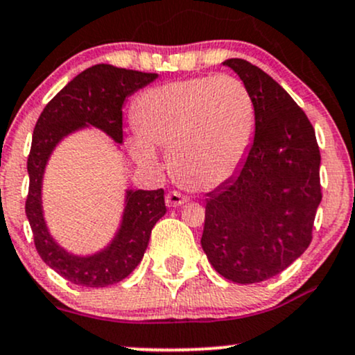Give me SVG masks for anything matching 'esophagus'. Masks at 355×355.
Returning a JSON list of instances; mask_svg holds the SVG:
<instances>
[{
  "label": "esophagus",
  "instance_id": "obj_1",
  "mask_svg": "<svg viewBox=\"0 0 355 355\" xmlns=\"http://www.w3.org/2000/svg\"><path fill=\"white\" fill-rule=\"evenodd\" d=\"M187 202H189V198H187L185 195H182L180 191H170V193L165 197L166 207H170V209H175V207L185 205Z\"/></svg>",
  "mask_w": 355,
  "mask_h": 355
}]
</instances>
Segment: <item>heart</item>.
I'll list each match as a JSON object with an SVG mask.
<instances>
[{
  "label": "heart",
  "instance_id": "heart-1",
  "mask_svg": "<svg viewBox=\"0 0 355 355\" xmlns=\"http://www.w3.org/2000/svg\"><path fill=\"white\" fill-rule=\"evenodd\" d=\"M133 118L138 132L128 141L133 158L157 166L155 146L168 150L175 180L197 191L218 189L237 173L255 128L250 95L229 75L146 89L135 101Z\"/></svg>",
  "mask_w": 355,
  "mask_h": 355
}]
</instances>
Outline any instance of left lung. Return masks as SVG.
I'll use <instances>...</instances> for the list:
<instances>
[{
  "instance_id": "obj_1",
  "label": "left lung",
  "mask_w": 355,
  "mask_h": 355,
  "mask_svg": "<svg viewBox=\"0 0 355 355\" xmlns=\"http://www.w3.org/2000/svg\"><path fill=\"white\" fill-rule=\"evenodd\" d=\"M252 98L255 135L237 173L207 195L202 248L235 284H257L307 250L320 193L315 132L274 78L245 60L223 61Z\"/></svg>"
}]
</instances>
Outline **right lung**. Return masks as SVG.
Masks as SVG:
<instances>
[{
    "label": "right lung",
    "mask_w": 355,
    "mask_h": 355,
    "mask_svg": "<svg viewBox=\"0 0 355 355\" xmlns=\"http://www.w3.org/2000/svg\"><path fill=\"white\" fill-rule=\"evenodd\" d=\"M157 78V73L95 64L58 92L36 121L28 157L26 217L43 262L76 285L107 287L135 270L144 259L155 223L166 211L164 190L126 189L123 211L112 240L93 254H75L60 245L48 229L43 210L44 170L56 146L81 130H100L120 148L123 144L121 110L126 98Z\"/></svg>",
    "instance_id": "obj_1"
}]
</instances>
